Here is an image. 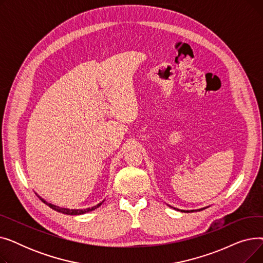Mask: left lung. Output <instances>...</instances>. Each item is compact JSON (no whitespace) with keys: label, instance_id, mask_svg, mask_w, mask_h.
<instances>
[{"label":"left lung","instance_id":"obj_1","mask_svg":"<svg viewBox=\"0 0 263 263\" xmlns=\"http://www.w3.org/2000/svg\"><path fill=\"white\" fill-rule=\"evenodd\" d=\"M183 212H190V211H183Z\"/></svg>","mask_w":263,"mask_h":263}]
</instances>
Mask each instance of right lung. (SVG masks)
Here are the masks:
<instances>
[{
	"instance_id": "1",
	"label": "right lung",
	"mask_w": 263,
	"mask_h": 263,
	"mask_svg": "<svg viewBox=\"0 0 263 263\" xmlns=\"http://www.w3.org/2000/svg\"><path fill=\"white\" fill-rule=\"evenodd\" d=\"M37 195V194H36ZM38 196V195H37ZM38 198L43 201V202H45L47 205H49L51 209H53V210H55V211H58V212H61V213H64V214H68V215H79V214H84V213H87V212H89V211H92V210H95V209H97V208H99V206L102 204V202H100V203H98L97 205H93V206H91V208H87V209H83V210H70V209H66V208H60V206H58V205H54V204H52V203H49V202H47L45 199H43L41 198L40 196H38Z\"/></svg>"
}]
</instances>
